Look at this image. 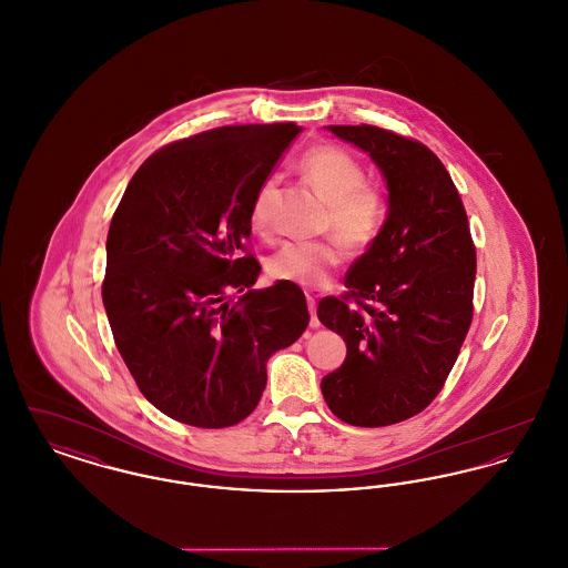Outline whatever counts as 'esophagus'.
Here are the masks:
<instances>
[{
	"instance_id": "34e87169",
	"label": "esophagus",
	"mask_w": 568,
	"mask_h": 568,
	"mask_svg": "<svg viewBox=\"0 0 568 568\" xmlns=\"http://www.w3.org/2000/svg\"><path fill=\"white\" fill-rule=\"evenodd\" d=\"M308 302V311H311V327H320V320H317V304H315V297L306 296Z\"/></svg>"
}]
</instances>
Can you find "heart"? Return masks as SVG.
Wrapping results in <instances>:
<instances>
[{"instance_id":"heart-1","label":"heart","mask_w":568,"mask_h":568,"mask_svg":"<svg viewBox=\"0 0 568 568\" xmlns=\"http://www.w3.org/2000/svg\"><path fill=\"white\" fill-rule=\"evenodd\" d=\"M300 172L329 204L325 225L341 243L357 251L377 239L385 221V197L375 185L364 183V168L349 151L334 144L315 146L302 155ZM274 191L276 179H268L251 202L248 219L257 232H266L271 225ZM343 260V246L336 241L285 243L268 257L266 271L274 281L322 287Z\"/></svg>"}]
</instances>
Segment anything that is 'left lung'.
Instances as JSON below:
<instances>
[{
	"mask_svg": "<svg viewBox=\"0 0 568 568\" xmlns=\"http://www.w3.org/2000/svg\"><path fill=\"white\" fill-rule=\"evenodd\" d=\"M327 130L377 163L387 216L345 276L349 294L317 306L347 343L322 392L345 424L381 428L422 413L452 373L473 320L477 255L458 190L428 146L373 125Z\"/></svg>",
	"mask_w": 568,
	"mask_h": 568,
	"instance_id": "8db88e82",
	"label": "left lung"
}]
</instances>
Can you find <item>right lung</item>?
<instances>
[{"instance_id":"right-lung-1","label":"right lung","mask_w":568,"mask_h":568,"mask_svg":"<svg viewBox=\"0 0 568 568\" xmlns=\"http://www.w3.org/2000/svg\"><path fill=\"white\" fill-rule=\"evenodd\" d=\"M294 123L225 125L172 142L138 168L106 241L102 300L142 396L195 428L243 422L266 387L272 353L308 325L294 283L253 290L251 202ZM232 291L244 296L229 300Z\"/></svg>"}]
</instances>
